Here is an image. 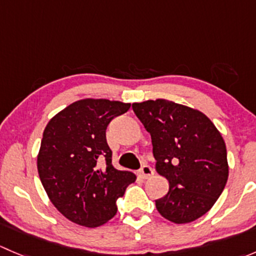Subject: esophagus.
Listing matches in <instances>:
<instances>
[{
  "instance_id": "esophagus-1",
  "label": "esophagus",
  "mask_w": 256,
  "mask_h": 256,
  "mask_svg": "<svg viewBox=\"0 0 256 256\" xmlns=\"http://www.w3.org/2000/svg\"><path fill=\"white\" fill-rule=\"evenodd\" d=\"M138 174H140L144 180H147V178H150L154 174V170H152L148 164H144L140 168V171H138Z\"/></svg>"
}]
</instances>
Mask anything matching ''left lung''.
<instances>
[{"mask_svg": "<svg viewBox=\"0 0 256 256\" xmlns=\"http://www.w3.org/2000/svg\"><path fill=\"white\" fill-rule=\"evenodd\" d=\"M150 132L156 172L170 183L156 200L158 213L176 224L190 223L214 206L229 176L220 132L202 112L166 99L134 102Z\"/></svg>", "mask_w": 256, "mask_h": 256, "instance_id": "obj_1", "label": "left lung"}]
</instances>
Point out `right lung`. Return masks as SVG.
Segmentation results:
<instances>
[{
	"label": "right lung",
	"mask_w": 256,
	"mask_h": 256,
	"mask_svg": "<svg viewBox=\"0 0 256 256\" xmlns=\"http://www.w3.org/2000/svg\"><path fill=\"white\" fill-rule=\"evenodd\" d=\"M130 102L78 100L53 116L43 131L37 168L53 206L73 223L95 228L116 214V200L135 182L132 172L116 170L106 128Z\"/></svg>",
	"instance_id": "add662e5"
}]
</instances>
